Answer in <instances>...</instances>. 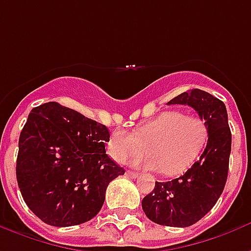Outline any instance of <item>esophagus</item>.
I'll return each instance as SVG.
<instances>
[{
  "label": "esophagus",
  "mask_w": 251,
  "mask_h": 251,
  "mask_svg": "<svg viewBox=\"0 0 251 251\" xmlns=\"http://www.w3.org/2000/svg\"><path fill=\"white\" fill-rule=\"evenodd\" d=\"M125 175L127 176V177H131V179H137V177L140 176L137 172H133V171H126Z\"/></svg>",
  "instance_id": "obj_1"
}]
</instances>
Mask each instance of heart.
<instances>
[{
	"label": "heart",
	"mask_w": 251,
	"mask_h": 251,
	"mask_svg": "<svg viewBox=\"0 0 251 251\" xmlns=\"http://www.w3.org/2000/svg\"><path fill=\"white\" fill-rule=\"evenodd\" d=\"M207 140L208 127L200 117L165 111L136 127L134 133L113 131L107 141V152L117 163L125 164L148 151L149 154L134 160L133 165L174 176L195 163Z\"/></svg>",
	"instance_id": "1"
}]
</instances>
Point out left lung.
<instances>
[{
	"instance_id": "left-lung-1",
	"label": "left lung",
	"mask_w": 251,
	"mask_h": 251,
	"mask_svg": "<svg viewBox=\"0 0 251 251\" xmlns=\"http://www.w3.org/2000/svg\"><path fill=\"white\" fill-rule=\"evenodd\" d=\"M168 104H188L208 127V141L198 161L177 179L158 183L142 199V210L154 223L188 227L215 205L225 189L231 152V131L225 103L199 88L189 90Z\"/></svg>"
}]
</instances>
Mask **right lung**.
Segmentation results:
<instances>
[{"mask_svg":"<svg viewBox=\"0 0 251 251\" xmlns=\"http://www.w3.org/2000/svg\"><path fill=\"white\" fill-rule=\"evenodd\" d=\"M109 129L57 102L37 106L21 130L17 183L29 210L56 227L88 222L111 180L125 174L106 154Z\"/></svg>","mask_w":251,"mask_h":251,"instance_id":"add662e5","label":"right lung"}]
</instances>
